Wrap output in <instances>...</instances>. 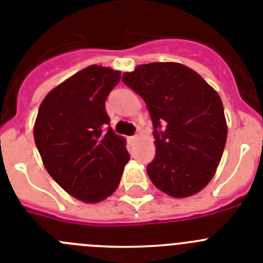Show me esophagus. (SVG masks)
<instances>
[{"label":"esophagus","mask_w":263,"mask_h":263,"mask_svg":"<svg viewBox=\"0 0 263 263\" xmlns=\"http://www.w3.org/2000/svg\"><path fill=\"white\" fill-rule=\"evenodd\" d=\"M137 139H138V136H133V137H129V141H130V142H136Z\"/></svg>","instance_id":"1"}]
</instances>
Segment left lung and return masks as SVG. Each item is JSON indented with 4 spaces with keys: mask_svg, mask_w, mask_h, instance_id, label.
Listing matches in <instances>:
<instances>
[{
    "mask_svg": "<svg viewBox=\"0 0 263 263\" xmlns=\"http://www.w3.org/2000/svg\"><path fill=\"white\" fill-rule=\"evenodd\" d=\"M122 81L146 103L154 126L153 184L171 197L200 192L215 176L228 126L218 93L197 72L174 62L141 64ZM163 132H158L160 124Z\"/></svg>",
    "mask_w": 263,
    "mask_h": 263,
    "instance_id": "obj_1",
    "label": "left lung"
}]
</instances>
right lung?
Instances as JSON below:
<instances>
[{
  "mask_svg": "<svg viewBox=\"0 0 263 263\" xmlns=\"http://www.w3.org/2000/svg\"><path fill=\"white\" fill-rule=\"evenodd\" d=\"M121 71L89 66L43 99L34 139L47 173L83 203H100L117 190L130 155L126 141L109 127L105 100Z\"/></svg>",
  "mask_w": 263,
  "mask_h": 263,
  "instance_id": "add662e5",
  "label": "right lung"
}]
</instances>
